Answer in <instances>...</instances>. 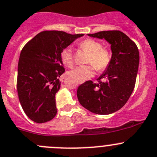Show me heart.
<instances>
[{
    "label": "heart",
    "mask_w": 157,
    "mask_h": 157,
    "mask_svg": "<svg viewBox=\"0 0 157 157\" xmlns=\"http://www.w3.org/2000/svg\"><path fill=\"white\" fill-rule=\"evenodd\" d=\"M78 47L89 53L87 63L91 65L78 66L69 71V75L78 82H83L93 77L95 68L97 71H102L108 68L112 60V54L109 49L102 47L101 43L88 38L78 43ZM60 56L64 65L68 67L73 66L74 56L71 47L68 46L62 49Z\"/></svg>",
    "instance_id": "1"
}]
</instances>
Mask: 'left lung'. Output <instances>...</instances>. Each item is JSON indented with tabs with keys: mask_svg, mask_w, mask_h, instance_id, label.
<instances>
[{
	"mask_svg": "<svg viewBox=\"0 0 157 157\" xmlns=\"http://www.w3.org/2000/svg\"><path fill=\"white\" fill-rule=\"evenodd\" d=\"M111 44L112 60L98 83L89 80L78 86V102L89 111L108 115L120 109L127 102L136 84L140 54L134 41L120 31H103L88 34Z\"/></svg>",
	"mask_w": 157,
	"mask_h": 157,
	"instance_id": "left-lung-1",
	"label": "left lung"
}]
</instances>
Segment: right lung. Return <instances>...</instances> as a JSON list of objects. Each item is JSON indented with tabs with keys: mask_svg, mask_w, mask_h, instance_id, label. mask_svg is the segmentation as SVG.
<instances>
[{
	"mask_svg": "<svg viewBox=\"0 0 157 157\" xmlns=\"http://www.w3.org/2000/svg\"><path fill=\"white\" fill-rule=\"evenodd\" d=\"M83 34L44 31L22 48L17 67V89L20 103L30 119L38 123L52 120L57 113L55 94L65 72L60 54Z\"/></svg>",
	"mask_w": 157,
	"mask_h": 157,
	"instance_id": "obj_1",
	"label": "right lung"
}]
</instances>
